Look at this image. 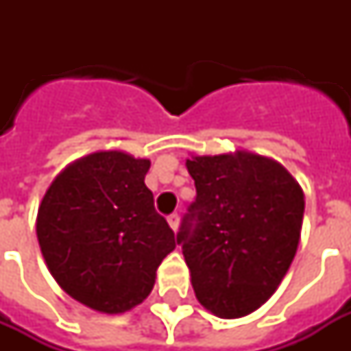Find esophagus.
Segmentation results:
<instances>
[{
    "label": "esophagus",
    "mask_w": 351,
    "mask_h": 351,
    "mask_svg": "<svg viewBox=\"0 0 351 351\" xmlns=\"http://www.w3.org/2000/svg\"><path fill=\"white\" fill-rule=\"evenodd\" d=\"M167 222H169L171 230H173V231L178 230V215H176V213H171L169 217H167Z\"/></svg>",
    "instance_id": "esophagus-1"
}]
</instances>
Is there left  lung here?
Listing matches in <instances>:
<instances>
[{
	"instance_id": "obj_1",
	"label": "left lung",
	"mask_w": 351,
	"mask_h": 351,
	"mask_svg": "<svg viewBox=\"0 0 351 351\" xmlns=\"http://www.w3.org/2000/svg\"><path fill=\"white\" fill-rule=\"evenodd\" d=\"M186 165L197 198L176 242L198 302L239 319L261 308L291 266L304 193L278 162L247 151L193 156Z\"/></svg>"
}]
</instances>
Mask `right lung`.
Segmentation results:
<instances>
[{
    "instance_id": "1",
    "label": "right lung",
    "mask_w": 351,
    "mask_h": 351,
    "mask_svg": "<svg viewBox=\"0 0 351 351\" xmlns=\"http://www.w3.org/2000/svg\"><path fill=\"white\" fill-rule=\"evenodd\" d=\"M151 162L121 151L76 160L47 189L36 233L65 293L90 310L123 313L151 293L156 269L176 247L145 186Z\"/></svg>"
}]
</instances>
